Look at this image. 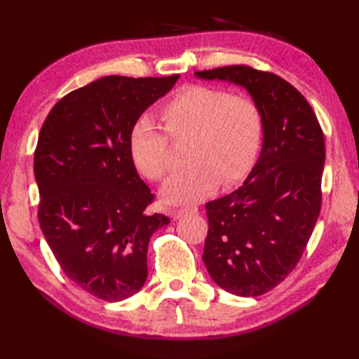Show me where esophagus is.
I'll return each mask as SVG.
<instances>
[{
    "instance_id": "34e87169",
    "label": "esophagus",
    "mask_w": 359,
    "mask_h": 359,
    "mask_svg": "<svg viewBox=\"0 0 359 359\" xmlns=\"http://www.w3.org/2000/svg\"><path fill=\"white\" fill-rule=\"evenodd\" d=\"M197 211H199V208H197V207H185V208L172 210L171 216H172V219H179L182 216H187V215H196Z\"/></svg>"
}]
</instances>
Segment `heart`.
<instances>
[{
  "label": "heart",
  "instance_id": "obj_1",
  "mask_svg": "<svg viewBox=\"0 0 359 359\" xmlns=\"http://www.w3.org/2000/svg\"><path fill=\"white\" fill-rule=\"evenodd\" d=\"M160 118L172 140L188 139V166L166 184L163 197L168 202L201 201L219 184L231 187L245 179L256 163L262 144V114L248 97L189 85L160 106ZM165 135L148 116L137 118L129 131L133 162L154 182L166 179L174 170Z\"/></svg>",
  "mask_w": 359,
  "mask_h": 359
}]
</instances>
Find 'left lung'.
<instances>
[{
    "instance_id": "obj_1",
    "label": "left lung",
    "mask_w": 359,
    "mask_h": 359,
    "mask_svg": "<svg viewBox=\"0 0 359 359\" xmlns=\"http://www.w3.org/2000/svg\"><path fill=\"white\" fill-rule=\"evenodd\" d=\"M245 88L262 114V151L241 188L207 203L203 262L233 294L279 285L307 247L321 211L325 144L315 111L279 75L234 65L196 72Z\"/></svg>"
}]
</instances>
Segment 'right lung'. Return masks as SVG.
I'll list each match as a JSON object with an SVG mask.
<instances>
[{
    "label": "right lung",
    "instance_id": "add662e5",
    "mask_svg": "<svg viewBox=\"0 0 359 359\" xmlns=\"http://www.w3.org/2000/svg\"><path fill=\"white\" fill-rule=\"evenodd\" d=\"M177 79L109 75L89 83L55 103L38 135L41 231L66 276L103 301L139 292L151 236L170 224L148 215L156 196L135 170L129 131Z\"/></svg>",
    "mask_w": 359,
    "mask_h": 359
}]
</instances>
